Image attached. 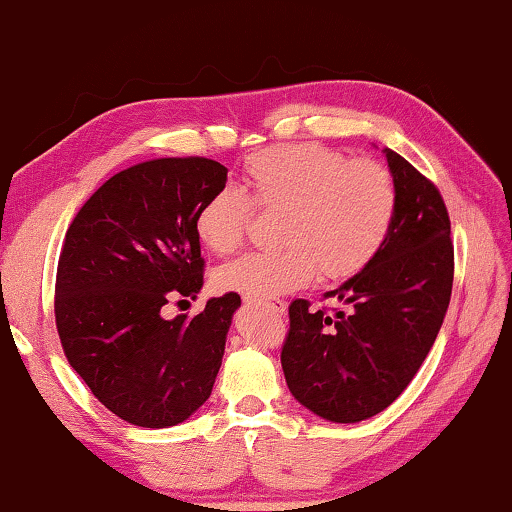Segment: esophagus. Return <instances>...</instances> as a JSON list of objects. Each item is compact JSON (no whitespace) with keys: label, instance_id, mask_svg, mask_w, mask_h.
Segmentation results:
<instances>
[{"label":"esophagus","instance_id":"1","mask_svg":"<svg viewBox=\"0 0 512 512\" xmlns=\"http://www.w3.org/2000/svg\"><path fill=\"white\" fill-rule=\"evenodd\" d=\"M248 302H257V305H262V307H266V309H271L273 314H284V309H287V305H284V300H253L250 298Z\"/></svg>","mask_w":512,"mask_h":512}]
</instances>
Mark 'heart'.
<instances>
[{
    "mask_svg": "<svg viewBox=\"0 0 512 512\" xmlns=\"http://www.w3.org/2000/svg\"><path fill=\"white\" fill-rule=\"evenodd\" d=\"M248 196L221 187L196 212V235L212 253L244 244L253 210L280 212L273 250L225 264L216 282L248 298H275L323 280H345L379 253L397 210L395 180L377 160H348L318 144H280L244 164Z\"/></svg>",
    "mask_w": 512,
    "mask_h": 512,
    "instance_id": "obj_1",
    "label": "heart"
}]
</instances>
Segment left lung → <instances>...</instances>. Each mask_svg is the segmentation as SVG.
Returning <instances> with one entry per match:
<instances>
[{
	"mask_svg": "<svg viewBox=\"0 0 512 512\" xmlns=\"http://www.w3.org/2000/svg\"><path fill=\"white\" fill-rule=\"evenodd\" d=\"M397 210L379 253L361 273L327 291L350 311L289 305L282 370L296 400L332 422H361L411 384L440 332L452 298L454 244L438 187L384 149Z\"/></svg>",
	"mask_w": 512,
	"mask_h": 512,
	"instance_id": "1",
	"label": "left lung"
}]
</instances>
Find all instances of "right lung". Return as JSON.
Listing matches in <instances>:
<instances>
[{"label":"right lung","instance_id":"1","mask_svg":"<svg viewBox=\"0 0 512 512\" xmlns=\"http://www.w3.org/2000/svg\"><path fill=\"white\" fill-rule=\"evenodd\" d=\"M228 169L207 158H158L119 171L67 228L56 273V329L92 395L146 429L185 422L212 393L239 293L194 318H162L171 296L203 287L196 212Z\"/></svg>","mask_w":512,"mask_h":512}]
</instances>
